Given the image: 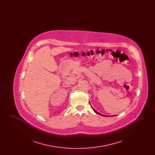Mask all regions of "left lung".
I'll return each mask as SVG.
<instances>
[{
	"instance_id": "8db88e82",
	"label": "left lung",
	"mask_w": 155,
	"mask_h": 155,
	"mask_svg": "<svg viewBox=\"0 0 155 155\" xmlns=\"http://www.w3.org/2000/svg\"><path fill=\"white\" fill-rule=\"evenodd\" d=\"M93 109V110L94 111V112L95 113H96V114H99V115H101V116H104V117H109V116H106V115H103V114H101V113H99V112H97V111L95 110L94 108H92ZM116 115H113V116H115Z\"/></svg>"
}]
</instances>
